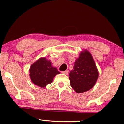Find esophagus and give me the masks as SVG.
Here are the masks:
<instances>
[{
  "instance_id": "obj_1",
  "label": "esophagus",
  "mask_w": 124,
  "mask_h": 124,
  "mask_svg": "<svg viewBox=\"0 0 124 124\" xmlns=\"http://www.w3.org/2000/svg\"><path fill=\"white\" fill-rule=\"evenodd\" d=\"M62 73L65 74H68L69 73V70H66L65 71H64V72H62Z\"/></svg>"
}]
</instances>
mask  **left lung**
I'll list each match as a JSON object with an SVG mask.
<instances>
[{"label": "left lung", "mask_w": 124, "mask_h": 124, "mask_svg": "<svg viewBox=\"0 0 124 124\" xmlns=\"http://www.w3.org/2000/svg\"><path fill=\"white\" fill-rule=\"evenodd\" d=\"M98 78L95 63L87 51L81 53L74 62V68L69 73L70 84L77 93L85 92L95 85Z\"/></svg>", "instance_id": "8db88e82"}]
</instances>
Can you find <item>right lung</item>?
Wrapping results in <instances>:
<instances>
[{"label": "right lung", "instance_id": "obj_1", "mask_svg": "<svg viewBox=\"0 0 124 124\" xmlns=\"http://www.w3.org/2000/svg\"><path fill=\"white\" fill-rule=\"evenodd\" d=\"M29 72L30 79L33 84L40 87L51 84L54 77L60 73L56 68L52 67L50 61L45 57L40 58L32 64Z\"/></svg>", "mask_w": 124, "mask_h": 124}]
</instances>
